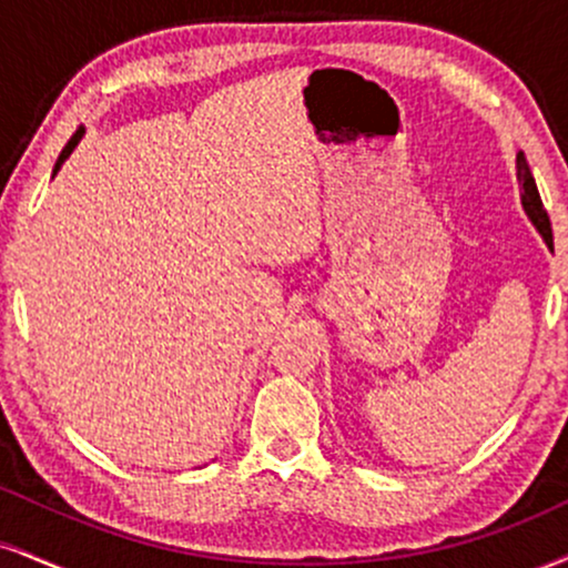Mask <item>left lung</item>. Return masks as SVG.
I'll list each match as a JSON object with an SVG mask.
<instances>
[{
  "label": "left lung",
  "instance_id": "obj_1",
  "mask_svg": "<svg viewBox=\"0 0 568 568\" xmlns=\"http://www.w3.org/2000/svg\"><path fill=\"white\" fill-rule=\"evenodd\" d=\"M516 180H518V187H521V206L526 211V216H529V222L535 224L539 235H542V241L548 243V248H550L552 245L550 219H548V211L542 209V197H539L537 182H535V176H531V169H529V163H526L524 153L516 155Z\"/></svg>",
  "mask_w": 568,
  "mask_h": 568
}]
</instances>
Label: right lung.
<instances>
[{
    "label": "right lung",
    "instance_id": "1",
    "mask_svg": "<svg viewBox=\"0 0 568 568\" xmlns=\"http://www.w3.org/2000/svg\"><path fill=\"white\" fill-rule=\"evenodd\" d=\"M84 132H87V129H84V126H79V129H77V134H73V136H71V140H68V145L63 148V153H60V155H58V161H54L52 176H54V174H58V172H60V169H63V163L68 161V155H71V153H73V150H77V145H79V142H81V136H84Z\"/></svg>",
    "mask_w": 568,
    "mask_h": 568
}]
</instances>
